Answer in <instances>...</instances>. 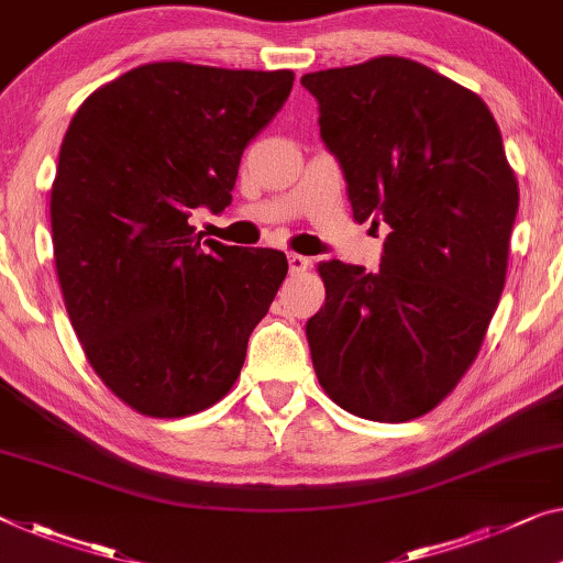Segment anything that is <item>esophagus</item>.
I'll return each instance as SVG.
<instances>
[{
	"label": "esophagus",
	"instance_id": "1",
	"mask_svg": "<svg viewBox=\"0 0 563 563\" xmlns=\"http://www.w3.org/2000/svg\"><path fill=\"white\" fill-rule=\"evenodd\" d=\"M287 262H289V272L291 274H301V272H307L309 266H311L309 258L301 256V254H289Z\"/></svg>",
	"mask_w": 563,
	"mask_h": 563
}]
</instances>
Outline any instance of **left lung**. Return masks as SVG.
Returning a JSON list of instances; mask_svg holds the SVG:
<instances>
[{"label":"left lung","instance_id":"obj_1","mask_svg":"<svg viewBox=\"0 0 563 563\" xmlns=\"http://www.w3.org/2000/svg\"><path fill=\"white\" fill-rule=\"evenodd\" d=\"M354 221H385L379 272L319 264L311 365L357 418L405 422L455 390L506 284L518 184L478 95L405 57L301 77Z\"/></svg>","mask_w":563,"mask_h":563}]
</instances>
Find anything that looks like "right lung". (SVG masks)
Wrapping results in <instances>:
<instances>
[{"instance_id":"1","label":"right lung","mask_w":563,"mask_h":563,"mask_svg":"<svg viewBox=\"0 0 563 563\" xmlns=\"http://www.w3.org/2000/svg\"><path fill=\"white\" fill-rule=\"evenodd\" d=\"M291 70L151 63L95 90L59 148L49 219L59 289L98 377L151 418L211 408L287 276L274 249L201 241Z\"/></svg>"}]
</instances>
